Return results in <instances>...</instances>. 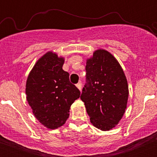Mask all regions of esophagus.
Instances as JSON below:
<instances>
[{
	"instance_id": "1",
	"label": "esophagus",
	"mask_w": 157,
	"mask_h": 157,
	"mask_svg": "<svg viewBox=\"0 0 157 157\" xmlns=\"http://www.w3.org/2000/svg\"><path fill=\"white\" fill-rule=\"evenodd\" d=\"M76 86H77V87L78 88L80 91H81V90H82V83L81 82H79L77 84H76Z\"/></svg>"
}]
</instances>
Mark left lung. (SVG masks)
I'll use <instances>...</instances> for the list:
<instances>
[{
	"instance_id": "1",
	"label": "left lung",
	"mask_w": 157,
	"mask_h": 157,
	"mask_svg": "<svg viewBox=\"0 0 157 157\" xmlns=\"http://www.w3.org/2000/svg\"><path fill=\"white\" fill-rule=\"evenodd\" d=\"M86 83L80 99L93 126L102 131L115 128L127 108L128 85L123 69L108 51L98 49L86 60Z\"/></svg>"
}]
</instances>
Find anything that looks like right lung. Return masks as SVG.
I'll return each instance as SVG.
<instances>
[{"instance_id":"obj_1","label":"right lung","mask_w":157,"mask_h":157,"mask_svg":"<svg viewBox=\"0 0 157 157\" xmlns=\"http://www.w3.org/2000/svg\"><path fill=\"white\" fill-rule=\"evenodd\" d=\"M64 58L48 52L33 66L26 84V99L34 116L48 129L64 124L80 92L62 69Z\"/></svg>"}]
</instances>
